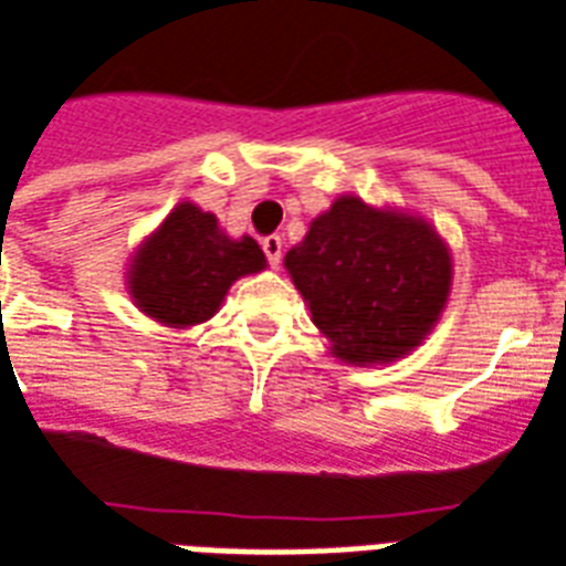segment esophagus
<instances>
[{
    "label": "esophagus",
    "instance_id": "esophagus-1",
    "mask_svg": "<svg viewBox=\"0 0 566 566\" xmlns=\"http://www.w3.org/2000/svg\"><path fill=\"white\" fill-rule=\"evenodd\" d=\"M262 250H265L268 265H280V256H283V238L280 235H265L262 238Z\"/></svg>",
    "mask_w": 566,
    "mask_h": 566
}]
</instances>
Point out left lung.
I'll use <instances>...</instances> for the list:
<instances>
[{
	"mask_svg": "<svg viewBox=\"0 0 566 566\" xmlns=\"http://www.w3.org/2000/svg\"><path fill=\"white\" fill-rule=\"evenodd\" d=\"M331 355L388 364L427 337L450 292V253L427 220L339 197L286 253Z\"/></svg>",
	"mask_w": 566,
	"mask_h": 566,
	"instance_id": "left-lung-1",
	"label": "left lung"
}]
</instances>
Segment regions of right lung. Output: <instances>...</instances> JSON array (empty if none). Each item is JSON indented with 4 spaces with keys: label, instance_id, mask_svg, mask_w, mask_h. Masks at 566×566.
I'll return each instance as SVG.
<instances>
[{
    "label": "right lung",
    "instance_id": "right-lung-1",
    "mask_svg": "<svg viewBox=\"0 0 566 566\" xmlns=\"http://www.w3.org/2000/svg\"><path fill=\"white\" fill-rule=\"evenodd\" d=\"M130 268L127 283L139 310L164 325L187 328L214 316L238 277L262 271L265 253L253 238L232 241L214 214L181 202Z\"/></svg>",
    "mask_w": 566,
    "mask_h": 566
}]
</instances>
